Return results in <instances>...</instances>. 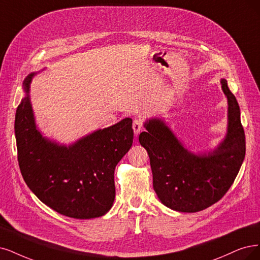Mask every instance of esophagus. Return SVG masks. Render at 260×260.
Returning <instances> with one entry per match:
<instances>
[{
	"mask_svg": "<svg viewBox=\"0 0 260 260\" xmlns=\"http://www.w3.org/2000/svg\"><path fill=\"white\" fill-rule=\"evenodd\" d=\"M143 128V123L140 119H135L133 122V129H134V133H135V135L137 136L138 134L142 131Z\"/></svg>",
	"mask_w": 260,
	"mask_h": 260,
	"instance_id": "34e87169",
	"label": "esophagus"
}]
</instances>
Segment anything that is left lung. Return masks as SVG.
<instances>
[{
  "mask_svg": "<svg viewBox=\"0 0 260 260\" xmlns=\"http://www.w3.org/2000/svg\"><path fill=\"white\" fill-rule=\"evenodd\" d=\"M228 132L216 150L195 155L181 145L164 122L153 119L139 135L150 157L153 187L161 204L179 212H198L222 198L233 185L245 156V134L240 107L227 81Z\"/></svg>",
  "mask_w": 260,
  "mask_h": 260,
  "instance_id": "1",
  "label": "left lung"
}]
</instances>
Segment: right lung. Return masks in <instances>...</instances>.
Masks as SVG:
<instances>
[{"label": "right lung", "instance_id": "1", "mask_svg": "<svg viewBox=\"0 0 260 260\" xmlns=\"http://www.w3.org/2000/svg\"><path fill=\"white\" fill-rule=\"evenodd\" d=\"M33 76L23 81L26 96L15 119L18 162L25 183L57 213L81 219L102 216L113 204L114 169L132 147L133 121L126 118L96 131L69 148L56 145L36 129L28 98Z\"/></svg>", "mask_w": 260, "mask_h": 260}]
</instances>
